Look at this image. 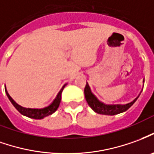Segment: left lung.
Segmentation results:
<instances>
[{
	"instance_id": "obj_1",
	"label": "left lung",
	"mask_w": 154,
	"mask_h": 154,
	"mask_svg": "<svg viewBox=\"0 0 154 154\" xmlns=\"http://www.w3.org/2000/svg\"><path fill=\"white\" fill-rule=\"evenodd\" d=\"M84 94L88 105L91 107V108L95 112L99 113V114L112 115V116L127 111L130 107L133 106V103H135L136 100L138 98V97H137L133 100V102L128 103V104H124V105H119V104H118V105H106V104L99 102L95 96L92 94L88 83L85 87Z\"/></svg>"
}]
</instances>
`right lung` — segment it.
<instances>
[{"label": "right lung", "instance_id": "right-lung-1", "mask_svg": "<svg viewBox=\"0 0 154 154\" xmlns=\"http://www.w3.org/2000/svg\"><path fill=\"white\" fill-rule=\"evenodd\" d=\"M66 85H64L62 88L61 89V91L58 92V94L57 96V97L55 98V100L53 101V103H51V105H49L48 107H44V108H41V109H36V108H26V107H23L18 105L15 101H14L11 96L8 94V92L6 91V88H5V90H6V93L8 98L11 101V103H12L14 107L17 108V110L21 113L22 115L24 116H26L28 118H34V119H42L45 117H47L49 115L52 114L53 112H55L57 109L58 108L59 105H60V103H61V98H62V92L63 88L65 87Z\"/></svg>", "mask_w": 154, "mask_h": 154}]
</instances>
